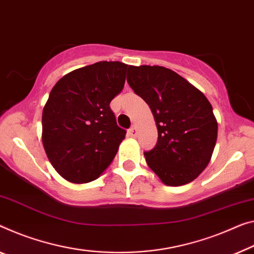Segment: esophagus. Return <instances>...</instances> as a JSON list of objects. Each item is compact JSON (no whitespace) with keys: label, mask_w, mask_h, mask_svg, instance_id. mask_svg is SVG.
<instances>
[{"label":"esophagus","mask_w":254,"mask_h":254,"mask_svg":"<svg viewBox=\"0 0 254 254\" xmlns=\"http://www.w3.org/2000/svg\"><path fill=\"white\" fill-rule=\"evenodd\" d=\"M128 134H129L130 137H135L136 134H137V132H136V125H132V126L130 127V129L128 130Z\"/></svg>","instance_id":"obj_1"}]
</instances>
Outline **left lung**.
Listing matches in <instances>:
<instances>
[{
  "instance_id": "left-lung-1",
  "label": "left lung",
  "mask_w": 254,
  "mask_h": 254,
  "mask_svg": "<svg viewBox=\"0 0 254 254\" xmlns=\"http://www.w3.org/2000/svg\"><path fill=\"white\" fill-rule=\"evenodd\" d=\"M127 81L149 104L158 128V142L144 152L163 184L194 181L211 159L218 124L203 93L173 70L160 65H130Z\"/></svg>"
}]
</instances>
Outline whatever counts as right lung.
Instances as JSON below:
<instances>
[{"label": "right lung", "instance_id": "right-lung-1", "mask_svg": "<svg viewBox=\"0 0 254 254\" xmlns=\"http://www.w3.org/2000/svg\"><path fill=\"white\" fill-rule=\"evenodd\" d=\"M129 65L100 61L54 85L43 109L42 140L54 169L68 182L96 179L115 159L126 130L110 102L123 91Z\"/></svg>", "mask_w": 254, "mask_h": 254}]
</instances>
